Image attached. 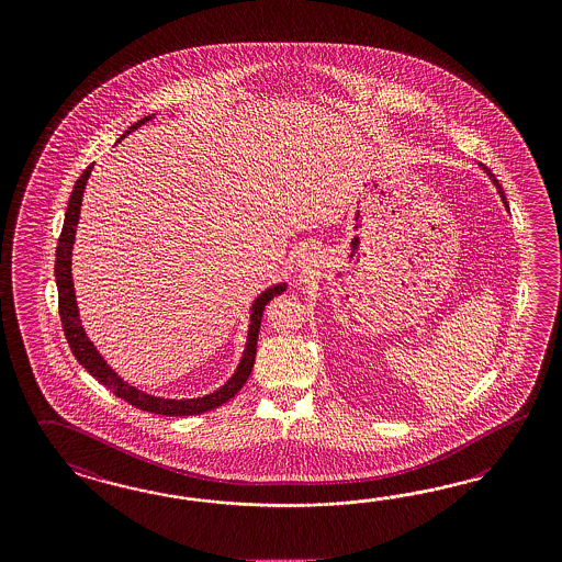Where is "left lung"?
<instances>
[{
    "label": "left lung",
    "instance_id": "obj_1",
    "mask_svg": "<svg viewBox=\"0 0 562 562\" xmlns=\"http://www.w3.org/2000/svg\"><path fill=\"white\" fill-rule=\"evenodd\" d=\"M484 172H486V175H488V177H491V180H493V182H495V187H497V191H498V194H501V199H503V203H505V205H507V199H505V193H503V189H501V184H498L497 178L493 177V175H491V170H486V168H484Z\"/></svg>",
    "mask_w": 562,
    "mask_h": 562
}]
</instances>
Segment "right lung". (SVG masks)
I'll return each mask as SVG.
<instances>
[{
  "label": "right lung",
  "instance_id": "1",
  "mask_svg": "<svg viewBox=\"0 0 562 562\" xmlns=\"http://www.w3.org/2000/svg\"><path fill=\"white\" fill-rule=\"evenodd\" d=\"M151 116H145L142 121H137L135 125L125 131L128 135L131 131L142 127ZM121 135V139L125 137ZM119 139V142H121ZM94 164H90L83 175L78 178L67 211H65L64 229L57 241V250H55V281H57V291H59V316L64 324L65 338L71 347V353L80 361L81 368L88 369V373H92L98 382L106 385L114 396L127 401L131 406L147 411V413H156V415H166V417H189V415H201L207 413L211 408L222 406L229 398H234L241 390V385L246 384L250 371L255 368V357H257L258 330H260V321H262V312L265 305L273 300L274 295H281L288 283H277L273 288L265 289L255 304L250 307V324H248V338H246V349L241 353L240 363L234 371V375L225 382L220 390L211 392L207 396L201 398H184V401H172V398H160V396H151L145 394L144 390H137L135 385H128L116 371H114L104 357L98 353L94 342L86 337L83 326L80 321V310L76 302V291H74V279H71V250H74V240H76V225L80 222L81 196L86 182L90 178Z\"/></svg>",
  "mask_w": 562,
  "mask_h": 562
}]
</instances>
